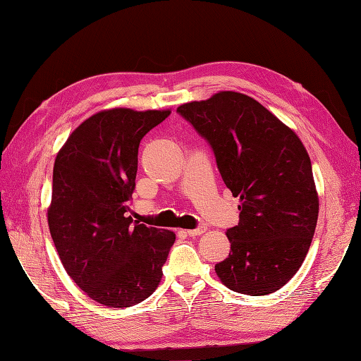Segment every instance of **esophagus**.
I'll list each match as a JSON object with an SVG mask.
<instances>
[{
  "label": "esophagus",
  "instance_id": "esophagus-1",
  "mask_svg": "<svg viewBox=\"0 0 361 361\" xmlns=\"http://www.w3.org/2000/svg\"><path fill=\"white\" fill-rule=\"evenodd\" d=\"M206 231V228L204 226H198V228H195V229H189L188 231V235H190V237H195V235H200V234H203Z\"/></svg>",
  "mask_w": 361,
  "mask_h": 361
}]
</instances>
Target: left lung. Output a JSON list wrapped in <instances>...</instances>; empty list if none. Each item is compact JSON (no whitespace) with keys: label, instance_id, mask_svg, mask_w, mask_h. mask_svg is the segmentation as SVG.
Segmentation results:
<instances>
[{"label":"left lung","instance_id":"obj_1","mask_svg":"<svg viewBox=\"0 0 361 361\" xmlns=\"http://www.w3.org/2000/svg\"><path fill=\"white\" fill-rule=\"evenodd\" d=\"M211 145L226 188L240 198L231 251L216 265L228 288L264 296L293 278L315 234L312 163L293 130L255 99L221 91L176 109Z\"/></svg>","mask_w":361,"mask_h":361}]
</instances>
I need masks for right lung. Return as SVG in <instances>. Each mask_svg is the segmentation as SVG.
I'll list each match as a JSON object with an SVG mask.
<instances>
[{"instance_id": "1", "label": "right lung", "mask_w": 361, "mask_h": 361, "mask_svg": "<svg viewBox=\"0 0 361 361\" xmlns=\"http://www.w3.org/2000/svg\"><path fill=\"white\" fill-rule=\"evenodd\" d=\"M171 111L114 109L74 130L54 163L48 224L71 279L106 307L149 298L175 234L130 217L142 137Z\"/></svg>"}]
</instances>
